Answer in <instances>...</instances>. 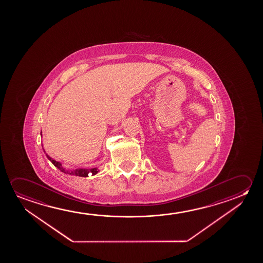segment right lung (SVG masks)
<instances>
[{
	"instance_id": "right-lung-1",
	"label": "right lung",
	"mask_w": 263,
	"mask_h": 263,
	"mask_svg": "<svg viewBox=\"0 0 263 263\" xmlns=\"http://www.w3.org/2000/svg\"><path fill=\"white\" fill-rule=\"evenodd\" d=\"M44 152L45 153V149H44ZM46 155V157L48 158L50 161L53 163L54 166H57V168H59V170L62 171V172H65V173H67V174L73 175V176H77V177H88L89 173H92V175H96L98 173V171L99 170H97V167H93V168H77V170H65V167H63L62 166V164H61L60 162L57 161V160H54L53 158H51L50 156H48L47 154H45Z\"/></svg>"
}]
</instances>
